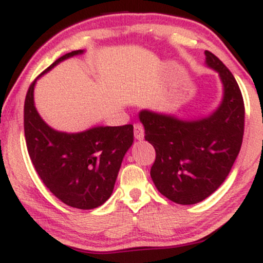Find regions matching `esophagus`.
<instances>
[{"instance_id": "esophagus-1", "label": "esophagus", "mask_w": 263, "mask_h": 263, "mask_svg": "<svg viewBox=\"0 0 263 263\" xmlns=\"http://www.w3.org/2000/svg\"><path fill=\"white\" fill-rule=\"evenodd\" d=\"M134 134H135L136 140H143L144 129H143V126H142L141 123H135V125H134Z\"/></svg>"}]
</instances>
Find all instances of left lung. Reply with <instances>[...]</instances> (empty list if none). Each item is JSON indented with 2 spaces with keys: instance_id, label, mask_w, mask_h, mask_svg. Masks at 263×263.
<instances>
[{
  "instance_id": "obj_1",
  "label": "left lung",
  "mask_w": 263,
  "mask_h": 263,
  "mask_svg": "<svg viewBox=\"0 0 263 263\" xmlns=\"http://www.w3.org/2000/svg\"><path fill=\"white\" fill-rule=\"evenodd\" d=\"M205 55L224 85V99L215 112L192 121L148 110L140 112L144 140L156 151L153 183L165 198L182 205L204 200L224 183L245 128V105L234 75L209 50Z\"/></svg>"
}]
</instances>
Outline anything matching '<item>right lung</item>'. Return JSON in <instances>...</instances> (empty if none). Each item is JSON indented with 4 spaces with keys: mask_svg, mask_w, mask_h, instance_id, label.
<instances>
[{
    "mask_svg": "<svg viewBox=\"0 0 263 263\" xmlns=\"http://www.w3.org/2000/svg\"><path fill=\"white\" fill-rule=\"evenodd\" d=\"M83 52L74 50L60 57L43 74L62 60ZM35 80L25 100L26 143L34 170L44 185L64 204L77 209H95L112 194L123 156L134 142V126H100L79 134L55 131L35 110Z\"/></svg>",
    "mask_w": 263,
    "mask_h": 263,
    "instance_id": "obj_1",
    "label": "right lung"
}]
</instances>
